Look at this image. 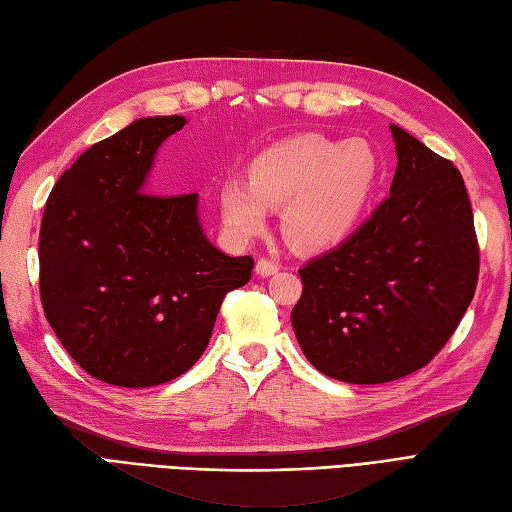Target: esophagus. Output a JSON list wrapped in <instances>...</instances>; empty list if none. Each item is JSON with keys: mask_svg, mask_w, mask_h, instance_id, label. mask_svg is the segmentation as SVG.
I'll list each match as a JSON object with an SVG mask.
<instances>
[{"mask_svg": "<svg viewBox=\"0 0 512 512\" xmlns=\"http://www.w3.org/2000/svg\"><path fill=\"white\" fill-rule=\"evenodd\" d=\"M278 269H280L278 263H274V260H267V258H260L258 263H256V274L263 276V278L278 274Z\"/></svg>", "mask_w": 512, "mask_h": 512, "instance_id": "obj_1", "label": "esophagus"}]
</instances>
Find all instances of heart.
<instances>
[{
	"instance_id": "1",
	"label": "heart",
	"mask_w": 512,
	"mask_h": 512,
	"mask_svg": "<svg viewBox=\"0 0 512 512\" xmlns=\"http://www.w3.org/2000/svg\"><path fill=\"white\" fill-rule=\"evenodd\" d=\"M379 177V155L366 140L295 135L260 153L247 168V181H225L221 217L232 234L249 238L265 230L269 208L285 206L291 243L328 249L357 230Z\"/></svg>"
}]
</instances>
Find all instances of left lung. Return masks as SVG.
<instances>
[{
    "label": "left lung",
    "mask_w": 512,
    "mask_h": 512,
    "mask_svg": "<svg viewBox=\"0 0 512 512\" xmlns=\"http://www.w3.org/2000/svg\"><path fill=\"white\" fill-rule=\"evenodd\" d=\"M390 197L342 245L300 269L293 333L337 381L407 377L449 342L480 274L471 201L460 170L390 124Z\"/></svg>",
    "instance_id": "1"
}]
</instances>
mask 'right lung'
Masks as SVG:
<instances>
[{
	"label": "right lung",
	"instance_id": "1",
	"mask_svg": "<svg viewBox=\"0 0 512 512\" xmlns=\"http://www.w3.org/2000/svg\"><path fill=\"white\" fill-rule=\"evenodd\" d=\"M184 116L131 122L78 157L52 188L39 234V291L52 331L92 377L151 388L206 350L227 291L254 260L201 230L197 192L149 195L155 153Z\"/></svg>",
	"mask_w": 512,
	"mask_h": 512
}]
</instances>
